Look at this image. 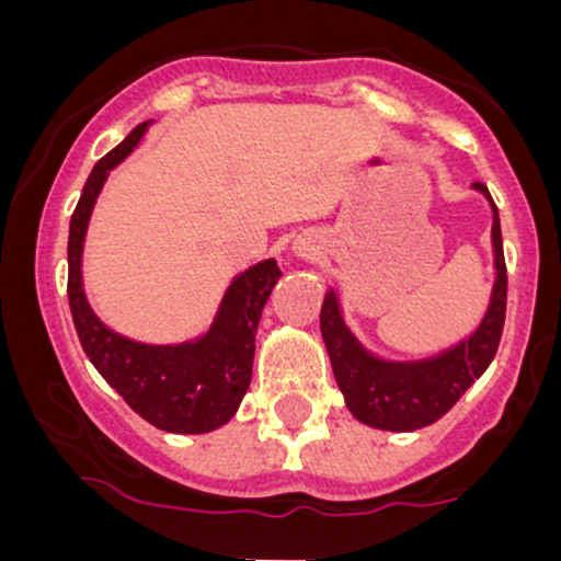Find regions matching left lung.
<instances>
[{
    "label": "left lung",
    "instance_id": "8db88e82",
    "mask_svg": "<svg viewBox=\"0 0 561 561\" xmlns=\"http://www.w3.org/2000/svg\"><path fill=\"white\" fill-rule=\"evenodd\" d=\"M474 190L485 192L493 205V248L499 276L493 285L491 308H488L480 330L467 343L450 347L443 356L422 364L379 362L347 332L343 317H340L337 298L327 293L319 317L321 337H324L334 379L343 390L347 409L364 424L396 430V433L427 427L454 409V403L491 366L495 351H499L506 319L504 242H501L499 208H495L491 192L482 182H474Z\"/></svg>",
    "mask_w": 561,
    "mask_h": 561
}]
</instances>
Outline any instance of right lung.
<instances>
[{"label":"right lung","mask_w":561,"mask_h":561,"mask_svg":"<svg viewBox=\"0 0 561 561\" xmlns=\"http://www.w3.org/2000/svg\"><path fill=\"white\" fill-rule=\"evenodd\" d=\"M147 124H139L128 137L96 160L70 216L68 234V302L79 332L83 353L94 369L134 411L165 433L199 435L221 427L234 416L253 375L255 330L263 306L279 279L276 261L259 266L231 282L214 330L197 343L156 347L131 343L107 330L94 317L81 289V248L89 214L105 184L107 171L137 147Z\"/></svg>","instance_id":"add662e5"}]
</instances>
